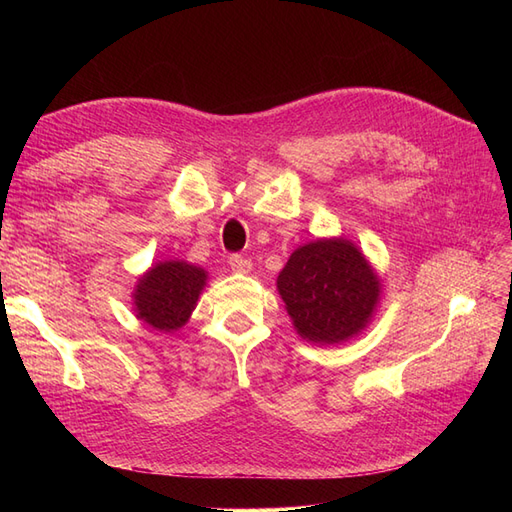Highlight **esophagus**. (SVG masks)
Instances as JSON below:
<instances>
[{
    "label": "esophagus",
    "mask_w": 512,
    "mask_h": 512,
    "mask_svg": "<svg viewBox=\"0 0 512 512\" xmlns=\"http://www.w3.org/2000/svg\"><path fill=\"white\" fill-rule=\"evenodd\" d=\"M228 265L235 273H250L252 271V260L241 256V254H232L228 258Z\"/></svg>",
    "instance_id": "esophagus-1"
}]
</instances>
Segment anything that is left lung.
<instances>
[{"instance_id": "obj_1", "label": "left lung", "mask_w": 512, "mask_h": 512, "mask_svg": "<svg viewBox=\"0 0 512 512\" xmlns=\"http://www.w3.org/2000/svg\"><path fill=\"white\" fill-rule=\"evenodd\" d=\"M277 290L301 337L339 344L365 327L380 284L350 241L320 239L290 256L277 277Z\"/></svg>"}]
</instances>
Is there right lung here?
I'll return each mask as SVG.
<instances>
[{"instance_id":"right-lung-1","label":"right lung","mask_w":512,"mask_h":512,"mask_svg":"<svg viewBox=\"0 0 512 512\" xmlns=\"http://www.w3.org/2000/svg\"><path fill=\"white\" fill-rule=\"evenodd\" d=\"M207 275L188 262H160L134 292L138 318L158 331H177L190 318Z\"/></svg>"}]
</instances>
